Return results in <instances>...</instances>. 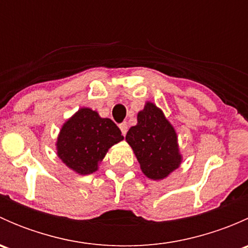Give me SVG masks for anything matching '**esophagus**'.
<instances>
[{
	"instance_id": "34e87169",
	"label": "esophagus",
	"mask_w": 248,
	"mask_h": 248,
	"mask_svg": "<svg viewBox=\"0 0 248 248\" xmlns=\"http://www.w3.org/2000/svg\"><path fill=\"white\" fill-rule=\"evenodd\" d=\"M120 129H121V133L122 136H126L127 131H128V124H126V122H122V124H120Z\"/></svg>"
}]
</instances>
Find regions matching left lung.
<instances>
[{
	"label": "left lung",
	"instance_id": "8db88e82",
	"mask_svg": "<svg viewBox=\"0 0 248 248\" xmlns=\"http://www.w3.org/2000/svg\"><path fill=\"white\" fill-rule=\"evenodd\" d=\"M126 140L142 172L152 180L167 177L181 162L176 133L162 110L152 103L139 112L138 124L129 128Z\"/></svg>",
	"mask_w": 248,
	"mask_h": 248
}]
</instances>
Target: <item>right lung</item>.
Returning <instances> with one entry per match:
<instances>
[{
    "mask_svg": "<svg viewBox=\"0 0 248 248\" xmlns=\"http://www.w3.org/2000/svg\"><path fill=\"white\" fill-rule=\"evenodd\" d=\"M124 137L110 119H102L93 110L82 108L62 127L57 139L60 158L81 175L97 170V164L110 146Z\"/></svg>",
    "mask_w": 248,
    "mask_h": 248,
    "instance_id": "right-lung-1",
    "label": "right lung"
}]
</instances>
